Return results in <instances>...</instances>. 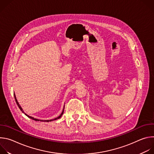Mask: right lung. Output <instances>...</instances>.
<instances>
[{
	"mask_svg": "<svg viewBox=\"0 0 154 154\" xmlns=\"http://www.w3.org/2000/svg\"><path fill=\"white\" fill-rule=\"evenodd\" d=\"M14 99H15V100H16V103H17V106H19V108H20V110L23 112V113H24V112H23V109H22V108H21V106L19 105V103H18V102H17V99H16V96H15V94H14ZM63 112H64V109H63V112H62V113H61V114L60 115V116H59L58 117H57V118H55V119H51V120H41V121H45V122H49V121H54V120H56V119H59V118H61V116H62V115L63 114ZM27 116H28L29 118H30V119H33V120H35V121H39V119H35L34 118H33V117H32V116H29V115H26V114H25Z\"/></svg>",
	"mask_w": 154,
	"mask_h": 154,
	"instance_id": "right-lung-1",
	"label": "right lung"
}]
</instances>
